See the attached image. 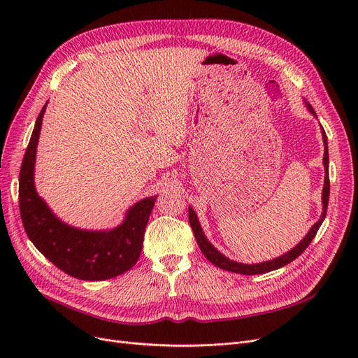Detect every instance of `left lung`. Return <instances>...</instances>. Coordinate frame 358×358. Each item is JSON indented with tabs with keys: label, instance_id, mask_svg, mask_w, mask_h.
<instances>
[{
	"label": "left lung",
	"instance_id": "obj_1",
	"mask_svg": "<svg viewBox=\"0 0 358 358\" xmlns=\"http://www.w3.org/2000/svg\"><path fill=\"white\" fill-rule=\"evenodd\" d=\"M305 106L309 110L310 115L313 117L317 119L316 113L313 110V107L305 100ZM322 131V141H324V168H325V180H324V189H322V213L321 217L317 219V222L313 223V227L309 229V232L305 235V238L300 241L296 247H293L290 251H287L286 254L280 255L277 258L268 259V261H262V262H257V264H243V262H238L234 259H229L227 255H223L219 250H216L210 241L206 238L203 229H201V224L199 222L197 213L194 212V209L192 206H189V219H190V224H192V229L193 234L197 239V243L200 247V251L203 252V255L208 258L212 264H215L216 267L222 268V270H227L231 273H236V274H245V275H254V274H264V273H270L274 271L277 268H281L287 266L289 262H292L293 259H296L300 254H302L308 247L309 243L312 242V239L315 238L316 232L321 228V224L327 216V209H328V201H329V157H328V139L325 135V130L324 127H321Z\"/></svg>",
	"mask_w": 358,
	"mask_h": 358
}]
</instances>
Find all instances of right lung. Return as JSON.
<instances>
[{
  "mask_svg": "<svg viewBox=\"0 0 358 358\" xmlns=\"http://www.w3.org/2000/svg\"><path fill=\"white\" fill-rule=\"evenodd\" d=\"M46 106L36 120L18 177V204L24 231L33 245L64 273L88 281L108 280L134 267L158 196L130 206L116 228L91 231L71 227L56 216L37 194L34 165Z\"/></svg>",
  "mask_w": 358,
  "mask_h": 358,
  "instance_id": "obj_1",
  "label": "right lung"
}]
</instances>
